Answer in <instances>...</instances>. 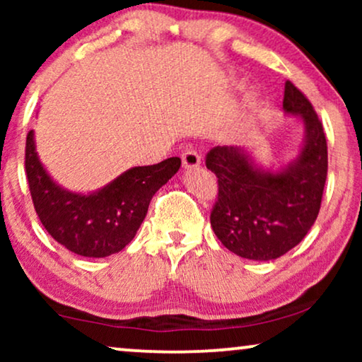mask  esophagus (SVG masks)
<instances>
[{
	"mask_svg": "<svg viewBox=\"0 0 362 362\" xmlns=\"http://www.w3.org/2000/svg\"><path fill=\"white\" fill-rule=\"evenodd\" d=\"M181 160H182V166H185L186 170H191V168H197L201 165V156L197 155V151L194 150H186L182 153Z\"/></svg>",
	"mask_w": 362,
	"mask_h": 362,
	"instance_id": "34e87169",
	"label": "esophagus"
}]
</instances>
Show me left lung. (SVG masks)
I'll return each instance as SVG.
<instances>
[{"instance_id": "obj_1", "label": "left lung", "mask_w": 362, "mask_h": 362, "mask_svg": "<svg viewBox=\"0 0 362 362\" xmlns=\"http://www.w3.org/2000/svg\"><path fill=\"white\" fill-rule=\"evenodd\" d=\"M284 110L298 115L305 141L298 156L280 171L262 170L240 146H214L206 166L217 176L211 226L235 255L274 260L298 245L315 224L328 175L323 125L305 93L285 82Z\"/></svg>"}]
</instances>
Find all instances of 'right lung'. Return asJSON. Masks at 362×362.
Instances as JSON below:
<instances>
[{
	"label": "right lung",
	"mask_w": 362,
	"mask_h": 362,
	"mask_svg": "<svg viewBox=\"0 0 362 362\" xmlns=\"http://www.w3.org/2000/svg\"><path fill=\"white\" fill-rule=\"evenodd\" d=\"M26 177L33 204L54 240L82 257H108L130 244L145 219L151 197L176 175L177 156L151 166H135L92 194L56 185L39 161L34 132L26 136Z\"/></svg>",
	"instance_id": "1"
}]
</instances>
